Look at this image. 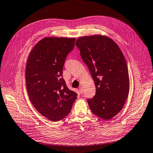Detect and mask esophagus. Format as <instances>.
I'll return each mask as SVG.
<instances>
[{"mask_svg":"<svg viewBox=\"0 0 153 153\" xmlns=\"http://www.w3.org/2000/svg\"><path fill=\"white\" fill-rule=\"evenodd\" d=\"M79 91L81 94L83 93V90H82V88L81 86H79Z\"/></svg>","mask_w":153,"mask_h":153,"instance_id":"esophagus-1","label":"esophagus"}]
</instances>
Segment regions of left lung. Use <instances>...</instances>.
I'll return each mask as SVG.
<instances>
[{
    "label": "left lung",
    "instance_id": "obj_1",
    "mask_svg": "<svg viewBox=\"0 0 153 153\" xmlns=\"http://www.w3.org/2000/svg\"><path fill=\"white\" fill-rule=\"evenodd\" d=\"M76 46L96 85V95L87 100L89 108L97 116L109 120L122 110L128 94L124 56L112 39L100 35L80 37Z\"/></svg>",
    "mask_w": 153,
    "mask_h": 153
}]
</instances>
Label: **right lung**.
Instances as JSON below:
<instances>
[{
    "mask_svg": "<svg viewBox=\"0 0 153 153\" xmlns=\"http://www.w3.org/2000/svg\"><path fill=\"white\" fill-rule=\"evenodd\" d=\"M75 38L46 37L32 50L26 68V84L33 107L52 121L66 117L77 94L70 91L62 78L67 56L75 46Z\"/></svg>",
    "mask_w": 153,
    "mask_h": 153,
    "instance_id": "right-lung-1",
    "label": "right lung"
}]
</instances>
